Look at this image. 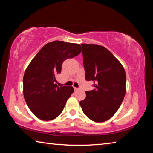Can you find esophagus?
Listing matches in <instances>:
<instances>
[{
	"mask_svg": "<svg viewBox=\"0 0 153 153\" xmlns=\"http://www.w3.org/2000/svg\"><path fill=\"white\" fill-rule=\"evenodd\" d=\"M74 90H75V91H77V90H79V88H76V87H74Z\"/></svg>",
	"mask_w": 153,
	"mask_h": 153,
	"instance_id": "obj_1",
	"label": "esophagus"
}]
</instances>
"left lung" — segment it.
Returning <instances> with one entry per match:
<instances>
[{"label":"left lung","instance_id":"obj_1","mask_svg":"<svg viewBox=\"0 0 153 153\" xmlns=\"http://www.w3.org/2000/svg\"><path fill=\"white\" fill-rule=\"evenodd\" d=\"M86 79L94 82V90L86 91L79 102L83 112L95 122L109 120L122 103L126 94V72L122 65L105 47L82 44Z\"/></svg>","mask_w":153,"mask_h":153}]
</instances>
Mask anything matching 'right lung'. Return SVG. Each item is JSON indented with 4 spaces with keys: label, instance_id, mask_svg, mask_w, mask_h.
<instances>
[{
    "label": "right lung",
    "instance_id": "right-lung-1",
    "mask_svg": "<svg viewBox=\"0 0 153 153\" xmlns=\"http://www.w3.org/2000/svg\"><path fill=\"white\" fill-rule=\"evenodd\" d=\"M81 51L79 44L53 41L44 46L31 61L23 78V92L28 107L38 119L53 120L62 113L74 89L57 86L56 76L61 73L63 61Z\"/></svg>",
    "mask_w": 153,
    "mask_h": 153
}]
</instances>
